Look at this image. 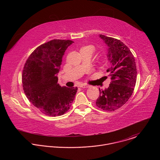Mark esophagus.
Here are the masks:
<instances>
[{
	"instance_id": "1",
	"label": "esophagus",
	"mask_w": 160,
	"mask_h": 160,
	"mask_svg": "<svg viewBox=\"0 0 160 160\" xmlns=\"http://www.w3.org/2000/svg\"><path fill=\"white\" fill-rule=\"evenodd\" d=\"M80 87H81V88H88V87H89V85H86V84H82V85H80Z\"/></svg>"
}]
</instances>
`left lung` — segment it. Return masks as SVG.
Masks as SVG:
<instances>
[{
	"instance_id": "8db88e82",
	"label": "left lung",
	"mask_w": 160,
	"mask_h": 160,
	"mask_svg": "<svg viewBox=\"0 0 160 160\" xmlns=\"http://www.w3.org/2000/svg\"><path fill=\"white\" fill-rule=\"evenodd\" d=\"M108 47L107 57L111 67V83L103 90L99 88L96 100L98 108L108 111H115L125 104L131 97L137 80L135 58L130 50L120 40L99 35Z\"/></svg>"
}]
</instances>
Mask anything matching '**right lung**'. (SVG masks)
<instances>
[{
    "mask_svg": "<svg viewBox=\"0 0 160 160\" xmlns=\"http://www.w3.org/2000/svg\"><path fill=\"white\" fill-rule=\"evenodd\" d=\"M74 42L54 39L38 47L25 64L22 83L27 98L45 115L61 116L70 109L77 87L58 83L65 51Z\"/></svg>",
    "mask_w": 160,
    "mask_h": 160,
    "instance_id": "add662e5",
    "label": "right lung"
}]
</instances>
